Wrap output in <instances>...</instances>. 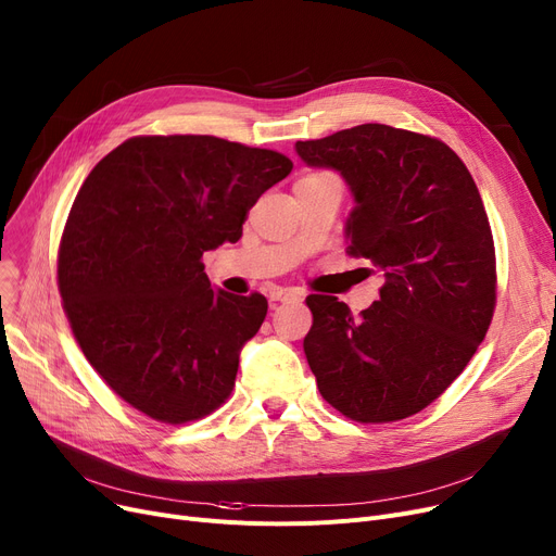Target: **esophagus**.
Masks as SVG:
<instances>
[{"instance_id":"esophagus-1","label":"esophagus","mask_w":556,"mask_h":556,"mask_svg":"<svg viewBox=\"0 0 556 556\" xmlns=\"http://www.w3.org/2000/svg\"><path fill=\"white\" fill-rule=\"evenodd\" d=\"M269 299L274 303H299V301H303V294L296 292V289H280L278 287V289H271Z\"/></svg>"}]
</instances>
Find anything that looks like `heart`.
<instances>
[{
    "label": "heart",
    "instance_id": "obj_1",
    "mask_svg": "<svg viewBox=\"0 0 556 556\" xmlns=\"http://www.w3.org/2000/svg\"><path fill=\"white\" fill-rule=\"evenodd\" d=\"M305 178H334L332 174H326V172H316V174H309V176H305Z\"/></svg>",
    "mask_w": 556,
    "mask_h": 556
}]
</instances>
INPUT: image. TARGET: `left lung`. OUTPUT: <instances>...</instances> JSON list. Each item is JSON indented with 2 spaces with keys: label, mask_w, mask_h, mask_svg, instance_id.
<instances>
[{
  "label": "left lung",
  "mask_w": 556,
  "mask_h": 556,
  "mask_svg": "<svg viewBox=\"0 0 556 556\" xmlns=\"http://www.w3.org/2000/svg\"><path fill=\"white\" fill-rule=\"evenodd\" d=\"M312 167L351 185V257L384 285L353 316L337 296L309 294L303 339L324 401L357 422H393L434 403L482 343L495 309V247L470 172L445 142L359 124L296 142Z\"/></svg>",
  "instance_id": "8db88e82"
}]
</instances>
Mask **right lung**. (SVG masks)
Returning <instances> with one entry per match:
<instances>
[{
    "label": "right lung",
    "mask_w": 556,
    "mask_h": 556,
    "mask_svg": "<svg viewBox=\"0 0 556 556\" xmlns=\"http://www.w3.org/2000/svg\"><path fill=\"white\" fill-rule=\"evenodd\" d=\"M292 167L215 136H138L88 174L61 237L59 289L76 343L126 405L182 426L226 403L269 305L215 292L201 257L240 240Z\"/></svg>",
    "instance_id": "1"
}]
</instances>
